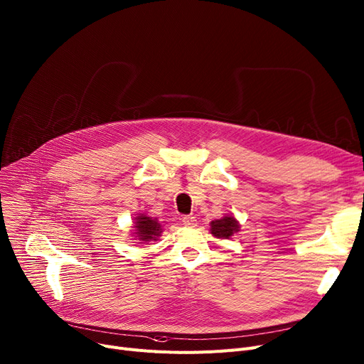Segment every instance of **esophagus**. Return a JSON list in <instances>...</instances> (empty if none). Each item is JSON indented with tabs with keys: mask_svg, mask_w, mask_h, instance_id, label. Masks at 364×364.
<instances>
[{
	"mask_svg": "<svg viewBox=\"0 0 364 364\" xmlns=\"http://www.w3.org/2000/svg\"><path fill=\"white\" fill-rule=\"evenodd\" d=\"M182 223H183L185 226L194 228V226L197 225V220H196V218H194V216H183V218H182Z\"/></svg>",
	"mask_w": 364,
	"mask_h": 364,
	"instance_id": "1",
	"label": "esophagus"
}]
</instances>
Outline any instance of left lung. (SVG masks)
<instances>
[{
  "mask_svg": "<svg viewBox=\"0 0 364 364\" xmlns=\"http://www.w3.org/2000/svg\"><path fill=\"white\" fill-rule=\"evenodd\" d=\"M238 230H240L238 222L235 220V218H230V216L211 222V233L215 235L216 238L228 240L235 232H238Z\"/></svg>",
  "mask_w": 364,
  "mask_h": 364,
  "instance_id": "1",
  "label": "left lung"
}]
</instances>
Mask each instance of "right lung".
<instances>
[{
	"instance_id": "right-lung-1",
	"label": "right lung",
	"mask_w": 364,
	"mask_h": 364,
	"mask_svg": "<svg viewBox=\"0 0 364 364\" xmlns=\"http://www.w3.org/2000/svg\"><path fill=\"white\" fill-rule=\"evenodd\" d=\"M135 220H136L135 222L136 223V226H135L136 232L135 233L138 235L139 241H153L160 235L161 229H160V225L156 219H151V218H146V216L141 215Z\"/></svg>"
}]
</instances>
